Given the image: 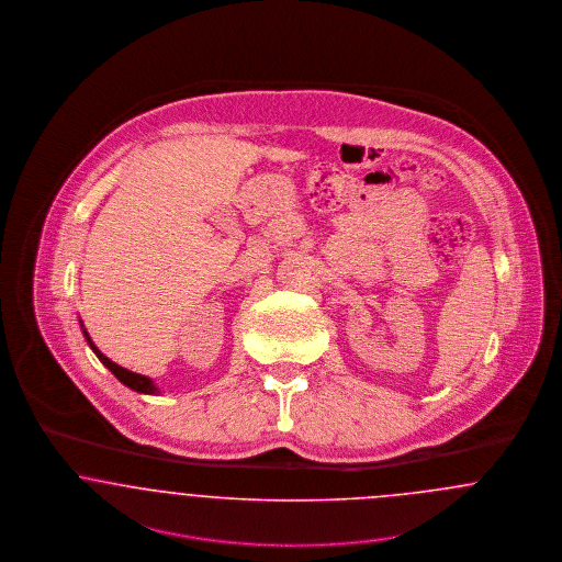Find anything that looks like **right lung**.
I'll return each instance as SVG.
<instances>
[{"mask_svg": "<svg viewBox=\"0 0 562 562\" xmlns=\"http://www.w3.org/2000/svg\"><path fill=\"white\" fill-rule=\"evenodd\" d=\"M85 338H87V342H89L90 349H92V353L99 357V361L119 379L120 383L126 384L128 389H133V391H139V393H148V395H154V393H160L158 391V386L154 384L151 379L148 376H142V374H137V372H131V370H126V368H122L119 363H114L110 357H105V355L101 353L97 347H94V342L90 340L89 331L85 329Z\"/></svg>", "mask_w": 562, "mask_h": 562, "instance_id": "add662e5", "label": "right lung"}]
</instances>
